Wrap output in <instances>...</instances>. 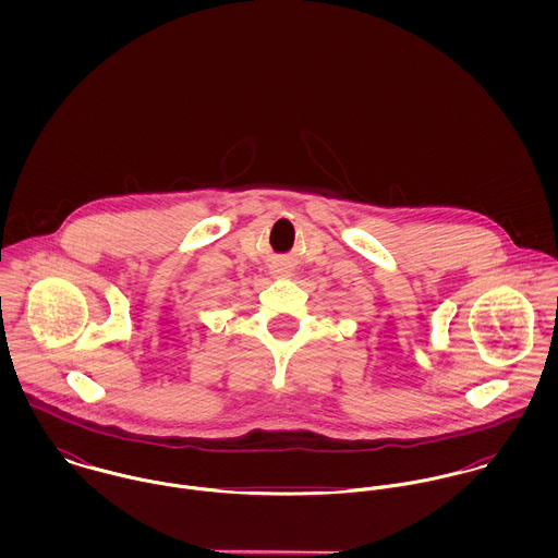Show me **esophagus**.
Segmentation results:
<instances>
[{"instance_id": "esophagus-1", "label": "esophagus", "mask_w": 558, "mask_h": 558, "mask_svg": "<svg viewBox=\"0 0 558 558\" xmlns=\"http://www.w3.org/2000/svg\"><path fill=\"white\" fill-rule=\"evenodd\" d=\"M272 272H275L277 277H288V272H290V270H288V268H275Z\"/></svg>"}]
</instances>
